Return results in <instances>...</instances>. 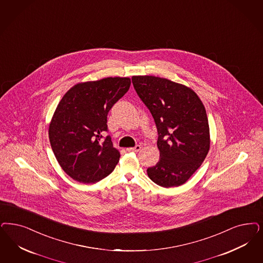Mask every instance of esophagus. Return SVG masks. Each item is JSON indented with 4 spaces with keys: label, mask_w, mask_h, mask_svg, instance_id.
<instances>
[{
    "label": "esophagus",
    "mask_w": 263,
    "mask_h": 263,
    "mask_svg": "<svg viewBox=\"0 0 263 263\" xmlns=\"http://www.w3.org/2000/svg\"><path fill=\"white\" fill-rule=\"evenodd\" d=\"M141 148H142L141 145H137L136 146H134V147H129V148H127V152H135V153H138Z\"/></svg>",
    "instance_id": "esophagus-1"
}]
</instances>
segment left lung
<instances>
[{
	"label": "left lung",
	"mask_w": 263,
	"mask_h": 263,
	"mask_svg": "<svg viewBox=\"0 0 263 263\" xmlns=\"http://www.w3.org/2000/svg\"><path fill=\"white\" fill-rule=\"evenodd\" d=\"M139 97L149 109L158 132L159 161L147 176L163 187L179 186L195 172L210 148L206 109L194 91L154 76H134Z\"/></svg>",
	"instance_id": "left-lung-1"
}]
</instances>
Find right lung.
<instances>
[{"label":"right lung","instance_id":"add662e5","mask_svg":"<svg viewBox=\"0 0 263 263\" xmlns=\"http://www.w3.org/2000/svg\"><path fill=\"white\" fill-rule=\"evenodd\" d=\"M129 78H106L73 85L55 109L48 137L64 172L74 181L95 183L114 171L120 154L112 146L107 117L126 93Z\"/></svg>","mask_w":263,"mask_h":263}]
</instances>
